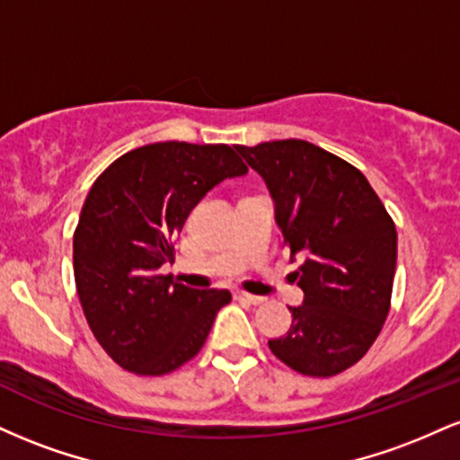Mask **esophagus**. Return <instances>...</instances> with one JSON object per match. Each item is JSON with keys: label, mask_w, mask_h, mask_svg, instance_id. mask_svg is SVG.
Returning a JSON list of instances; mask_svg holds the SVG:
<instances>
[{"label": "esophagus", "mask_w": 460, "mask_h": 460, "mask_svg": "<svg viewBox=\"0 0 460 460\" xmlns=\"http://www.w3.org/2000/svg\"><path fill=\"white\" fill-rule=\"evenodd\" d=\"M235 298L242 300V303H248V305H261L263 303L261 296H252V294H248V292H237Z\"/></svg>", "instance_id": "esophagus-1"}]
</instances>
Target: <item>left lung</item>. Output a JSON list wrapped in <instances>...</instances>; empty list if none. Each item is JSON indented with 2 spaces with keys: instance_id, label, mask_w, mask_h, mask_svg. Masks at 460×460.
I'll return each mask as SVG.
<instances>
[{
  "instance_id": "1",
  "label": "left lung",
  "mask_w": 460,
  "mask_h": 460,
  "mask_svg": "<svg viewBox=\"0 0 460 460\" xmlns=\"http://www.w3.org/2000/svg\"><path fill=\"white\" fill-rule=\"evenodd\" d=\"M266 181L305 292L272 355L305 376H335L374 344L392 305L398 234L361 171L307 140L235 145Z\"/></svg>"
}]
</instances>
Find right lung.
Returning <instances> with one entry per match:
<instances>
[{
    "label": "right lung",
    "instance_id": "obj_1",
    "mask_svg": "<svg viewBox=\"0 0 460 460\" xmlns=\"http://www.w3.org/2000/svg\"><path fill=\"white\" fill-rule=\"evenodd\" d=\"M229 145L153 142L93 183L73 235V272L88 326L128 372L162 376L197 357L226 289H192L157 270L175 261L188 214L220 181L246 175Z\"/></svg>",
    "mask_w": 460,
    "mask_h": 460
}]
</instances>
